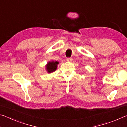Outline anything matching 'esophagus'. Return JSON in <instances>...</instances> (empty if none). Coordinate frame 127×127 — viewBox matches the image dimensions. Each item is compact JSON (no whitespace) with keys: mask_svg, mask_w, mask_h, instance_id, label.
<instances>
[{"mask_svg":"<svg viewBox=\"0 0 127 127\" xmlns=\"http://www.w3.org/2000/svg\"><path fill=\"white\" fill-rule=\"evenodd\" d=\"M72 60H73V59L72 58H68L66 59V61H67L68 62H72Z\"/></svg>","mask_w":127,"mask_h":127,"instance_id":"34e87169","label":"esophagus"}]
</instances>
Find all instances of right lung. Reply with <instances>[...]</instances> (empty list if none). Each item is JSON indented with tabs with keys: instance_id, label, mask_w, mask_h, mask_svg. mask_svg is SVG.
<instances>
[{
	"instance_id": "add662e5",
	"label": "right lung",
	"mask_w": 127,
	"mask_h": 127,
	"mask_svg": "<svg viewBox=\"0 0 127 127\" xmlns=\"http://www.w3.org/2000/svg\"><path fill=\"white\" fill-rule=\"evenodd\" d=\"M59 64V62L58 61H49L47 63L45 66V69L48 73H51L55 72L57 69L58 64Z\"/></svg>"
}]
</instances>
